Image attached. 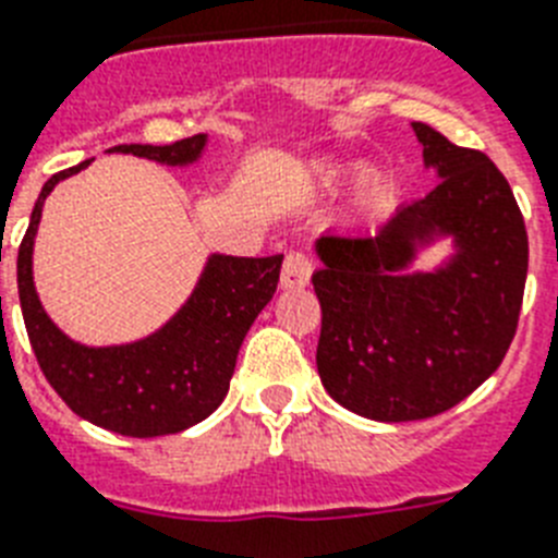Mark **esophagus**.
Wrapping results in <instances>:
<instances>
[{
  "mask_svg": "<svg viewBox=\"0 0 558 558\" xmlns=\"http://www.w3.org/2000/svg\"><path fill=\"white\" fill-rule=\"evenodd\" d=\"M312 278V257L306 252H289L280 271V287L283 289H301Z\"/></svg>",
  "mask_w": 558,
  "mask_h": 558,
  "instance_id": "obj_1",
  "label": "esophagus"
}]
</instances>
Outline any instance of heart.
I'll use <instances>...</instances> for the list:
<instances>
[{"mask_svg":"<svg viewBox=\"0 0 558 558\" xmlns=\"http://www.w3.org/2000/svg\"><path fill=\"white\" fill-rule=\"evenodd\" d=\"M383 195V178L377 172H363L357 181V201L363 207H372L374 201Z\"/></svg>","mask_w":558,"mask_h":558,"instance_id":"b5f03b06","label":"heart"}]
</instances>
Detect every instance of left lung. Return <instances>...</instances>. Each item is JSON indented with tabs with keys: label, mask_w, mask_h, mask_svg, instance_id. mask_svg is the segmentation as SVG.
Segmentation results:
<instances>
[{
	"label": "left lung",
	"mask_w": 558,
	"mask_h": 558,
	"mask_svg": "<svg viewBox=\"0 0 558 558\" xmlns=\"http://www.w3.org/2000/svg\"><path fill=\"white\" fill-rule=\"evenodd\" d=\"M414 133L439 172L434 190L374 235H323L312 275L323 386L380 423L437 416L488 380L517 335L527 278V229L508 178L423 121ZM437 231L458 238V257L430 276H400L413 243Z\"/></svg>",
	"instance_id": "8db88e82"
}]
</instances>
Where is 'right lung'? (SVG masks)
<instances>
[{
	"label": "right lung",
	"mask_w": 558,
	"mask_h": 558,
	"mask_svg": "<svg viewBox=\"0 0 558 558\" xmlns=\"http://www.w3.org/2000/svg\"><path fill=\"white\" fill-rule=\"evenodd\" d=\"M207 135H190L163 144H119L116 153L153 158L161 163H190L201 156ZM90 161L56 172L41 186L31 227L19 243L16 280L22 317L33 354L53 391L93 425L121 437L178 434L207 420L223 402L235 372L243 337L278 289L283 255L209 257L198 289L161 331L130 345L87 349L73 343L45 315L33 289L31 255L41 207L62 178Z\"/></svg>",
	"instance_id": "obj_1"
}]
</instances>
